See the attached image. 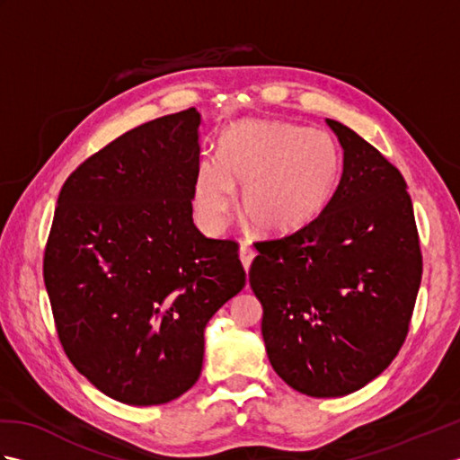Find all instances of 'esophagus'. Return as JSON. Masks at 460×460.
<instances>
[{
    "label": "esophagus",
    "instance_id": "esophagus-1",
    "mask_svg": "<svg viewBox=\"0 0 460 460\" xmlns=\"http://www.w3.org/2000/svg\"><path fill=\"white\" fill-rule=\"evenodd\" d=\"M239 257H241L243 267H245V270H249V269H251V262H252V259H255V251H252L249 245H241V249H239Z\"/></svg>",
    "mask_w": 460,
    "mask_h": 460
}]
</instances>
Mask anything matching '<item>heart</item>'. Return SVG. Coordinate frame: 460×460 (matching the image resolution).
I'll list each match as a JSON object with an SVG mask.
<instances>
[{"label": "heart", "mask_w": 460, "mask_h": 460, "mask_svg": "<svg viewBox=\"0 0 460 460\" xmlns=\"http://www.w3.org/2000/svg\"><path fill=\"white\" fill-rule=\"evenodd\" d=\"M341 178V152L328 132L282 120H239L223 132L217 155L195 173V209L219 231L243 190L241 215L262 235H290L326 211Z\"/></svg>", "instance_id": "heart-1"}]
</instances>
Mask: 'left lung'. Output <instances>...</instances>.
Listing matches in <instances>:
<instances>
[{"label":"left lung","mask_w":460,"mask_h":460,"mask_svg":"<svg viewBox=\"0 0 460 460\" xmlns=\"http://www.w3.org/2000/svg\"><path fill=\"white\" fill-rule=\"evenodd\" d=\"M326 211L292 235L257 243L249 282L262 305L270 366L310 397H341L376 379L403 346L423 259L407 183L348 126Z\"/></svg>","instance_id":"1"}]
</instances>
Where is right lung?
<instances>
[{
	"mask_svg": "<svg viewBox=\"0 0 460 460\" xmlns=\"http://www.w3.org/2000/svg\"><path fill=\"white\" fill-rule=\"evenodd\" d=\"M201 114L122 134L68 175L43 279L71 364L116 402L168 403L199 379L203 332L245 287L239 247L193 225Z\"/></svg>",
	"mask_w": 460,
	"mask_h": 460,
	"instance_id": "obj_1",
	"label": "right lung"
}]
</instances>
